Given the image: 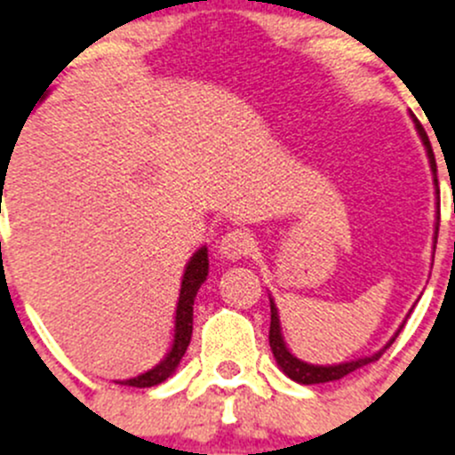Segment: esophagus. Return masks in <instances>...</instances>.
<instances>
[{"instance_id": "1", "label": "esophagus", "mask_w": 455, "mask_h": 455, "mask_svg": "<svg viewBox=\"0 0 455 455\" xmlns=\"http://www.w3.org/2000/svg\"><path fill=\"white\" fill-rule=\"evenodd\" d=\"M220 255L227 257V259H242L253 251V242H251V235L242 228H233V231L224 233L222 240L218 242Z\"/></svg>"}]
</instances>
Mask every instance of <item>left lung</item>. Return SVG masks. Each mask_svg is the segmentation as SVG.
I'll return each mask as SVG.
<instances>
[{
    "label": "left lung",
    "mask_w": 455,
    "mask_h": 455,
    "mask_svg": "<svg viewBox=\"0 0 455 455\" xmlns=\"http://www.w3.org/2000/svg\"><path fill=\"white\" fill-rule=\"evenodd\" d=\"M416 121V118H414ZM416 130H419L420 139H423L425 147H427V156H429V164H431V172H434V182L438 185V180H435V158H434V151H431V145H429V139H427L423 125H420L419 121H416ZM438 206H440V200H438ZM438 222H440V209H438ZM435 240H438V228H435ZM394 339H396V334H394ZM392 341L387 343V346L383 347V350H379L376 355L371 356H363V359H356V361H350V363H341V365H310V363H304V361H299L297 356H292L291 352H288L286 343H283L282 339V328H279V316H277V308H275L273 299H270V330H268V341H270V350H273V356L275 361H277L279 368L283 370V374L288 376V379L297 380V383H304V385H315V383H328V380H339L343 379V376L352 374L355 370L363 368V365L371 363V361H379L380 356H383V352L387 350L389 346L394 343Z\"/></svg>",
    "instance_id": "8db88e82"
}]
</instances>
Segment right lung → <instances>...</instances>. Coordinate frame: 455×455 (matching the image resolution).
I'll use <instances>...</instances> for the list:
<instances>
[{
  "label": "right lung",
  "instance_id": "right-lung-1",
  "mask_svg": "<svg viewBox=\"0 0 455 455\" xmlns=\"http://www.w3.org/2000/svg\"><path fill=\"white\" fill-rule=\"evenodd\" d=\"M206 275H209V257H206V249L202 246L198 253L191 257V261L185 268V275H182L180 297H178L176 308V337H173V346L169 350V355L154 370L145 371V374L136 376V379L118 380V383L130 385V387H154V385L163 383L164 379H169L173 374V370L178 368L180 359L185 356L187 347H189L191 332H194V299L198 295L200 286L204 283Z\"/></svg>",
  "mask_w": 455,
  "mask_h": 455
}]
</instances>
